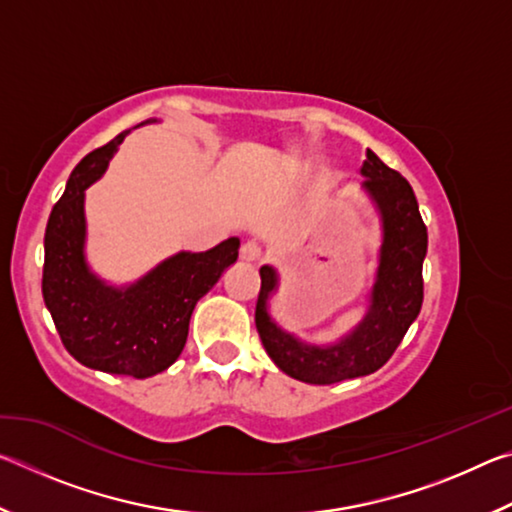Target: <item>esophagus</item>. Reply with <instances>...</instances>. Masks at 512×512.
Masks as SVG:
<instances>
[{
	"label": "esophagus",
	"instance_id": "obj_1",
	"mask_svg": "<svg viewBox=\"0 0 512 512\" xmlns=\"http://www.w3.org/2000/svg\"><path fill=\"white\" fill-rule=\"evenodd\" d=\"M241 259L248 264H257L259 259H262V246H259L257 241H246V244L241 246Z\"/></svg>",
	"mask_w": 512,
	"mask_h": 512
}]
</instances>
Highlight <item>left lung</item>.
I'll return each instance as SVG.
<instances>
[{"label":"left lung","instance_id":"obj_1","mask_svg":"<svg viewBox=\"0 0 512 512\" xmlns=\"http://www.w3.org/2000/svg\"><path fill=\"white\" fill-rule=\"evenodd\" d=\"M363 189L381 216V248L370 305L361 323L334 345H309L277 327L268 314V300L277 289L271 266L259 268L255 325L268 357L289 377L305 384H339L379 370L420 314L424 298L422 262L427 255V225L409 180L386 167L368 149L361 167Z\"/></svg>","mask_w":512,"mask_h":512}]
</instances>
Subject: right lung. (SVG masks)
<instances>
[{"mask_svg": "<svg viewBox=\"0 0 512 512\" xmlns=\"http://www.w3.org/2000/svg\"><path fill=\"white\" fill-rule=\"evenodd\" d=\"M126 135L85 155L51 210L42 298L76 361L110 375L146 379L180 357L196 302L237 262L239 239H225L205 253L173 255L124 289L94 275L85 262V189L101 178Z\"/></svg>", "mask_w": 512, "mask_h": 512, "instance_id": "1", "label": "right lung"}]
</instances>
